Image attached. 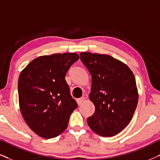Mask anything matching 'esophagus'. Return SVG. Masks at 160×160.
I'll list each match as a JSON object with an SVG mask.
<instances>
[{
    "label": "esophagus",
    "mask_w": 160,
    "mask_h": 160,
    "mask_svg": "<svg viewBox=\"0 0 160 160\" xmlns=\"http://www.w3.org/2000/svg\"><path fill=\"white\" fill-rule=\"evenodd\" d=\"M84 100H85V98L84 97H82V98H79L77 99V102H78V104H79V105H81L83 102H84Z\"/></svg>",
    "instance_id": "esophagus-1"
}]
</instances>
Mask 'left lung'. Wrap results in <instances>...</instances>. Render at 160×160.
Instances as JSON below:
<instances>
[{"instance_id":"left-lung-1","label":"left lung","mask_w":160,"mask_h":160,"mask_svg":"<svg viewBox=\"0 0 160 160\" xmlns=\"http://www.w3.org/2000/svg\"><path fill=\"white\" fill-rule=\"evenodd\" d=\"M80 58L92 77L89 98L96 109L87 119L88 125L102 137L115 136L130 123L137 106L133 72L108 55L82 52Z\"/></svg>"}]
</instances>
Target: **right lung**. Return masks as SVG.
Segmentation results:
<instances>
[{
  "label": "right lung",
  "instance_id": "right-lung-1",
  "mask_svg": "<svg viewBox=\"0 0 160 160\" xmlns=\"http://www.w3.org/2000/svg\"><path fill=\"white\" fill-rule=\"evenodd\" d=\"M77 53L66 52L35 58L19 76V107L26 123L39 137L51 139L63 133L77 103L65 80Z\"/></svg>",
  "mask_w": 160,
  "mask_h": 160
}]
</instances>
